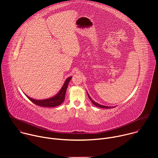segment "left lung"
Masks as SVG:
<instances>
[{
    "label": "left lung",
    "instance_id": "1",
    "mask_svg": "<svg viewBox=\"0 0 158 158\" xmlns=\"http://www.w3.org/2000/svg\"><path fill=\"white\" fill-rule=\"evenodd\" d=\"M87 95H88V97H89V98L90 99V100H91V101L92 102V103L94 105V106H97V107H101V108H106V109H109V108H112L113 107H109V106H102V105H101V104H98V103H97V102H96L94 101H93V99H92V98L90 97V96L89 95V94H88V93L87 92Z\"/></svg>",
    "mask_w": 158,
    "mask_h": 158
}]
</instances>
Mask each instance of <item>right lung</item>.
<instances>
[{
  "instance_id": "right-lung-1",
  "label": "right lung",
  "mask_w": 158,
  "mask_h": 158,
  "mask_svg": "<svg viewBox=\"0 0 158 158\" xmlns=\"http://www.w3.org/2000/svg\"><path fill=\"white\" fill-rule=\"evenodd\" d=\"M71 79H72V77H69L68 78H67L65 80L64 85H62L59 92L52 98L46 99L37 100V99H34L31 98H29L27 95H26V96L33 103H34L35 104L39 106L46 107L58 106L60 105L64 102V101L65 99V93H66V90H67V86H68L69 82H70Z\"/></svg>"
}]
</instances>
